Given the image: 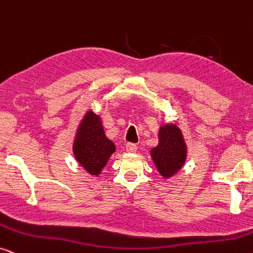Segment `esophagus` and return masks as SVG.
Segmentation results:
<instances>
[{"label": "esophagus", "mask_w": 253, "mask_h": 253, "mask_svg": "<svg viewBox=\"0 0 253 253\" xmlns=\"http://www.w3.org/2000/svg\"><path fill=\"white\" fill-rule=\"evenodd\" d=\"M126 149L127 152L133 153V152H136V151H137V145H136V144H133V143H127L126 145Z\"/></svg>", "instance_id": "1"}]
</instances>
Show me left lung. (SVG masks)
Masks as SVG:
<instances>
[{"label": "left lung", "mask_w": 253, "mask_h": 253, "mask_svg": "<svg viewBox=\"0 0 253 253\" xmlns=\"http://www.w3.org/2000/svg\"><path fill=\"white\" fill-rule=\"evenodd\" d=\"M153 162L165 178L181 169L186 159V145L176 126H164L159 130V144L151 150Z\"/></svg>", "instance_id": "obj_1"}]
</instances>
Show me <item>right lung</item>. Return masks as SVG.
<instances>
[{"mask_svg":"<svg viewBox=\"0 0 253 253\" xmlns=\"http://www.w3.org/2000/svg\"><path fill=\"white\" fill-rule=\"evenodd\" d=\"M73 150L78 162L93 175L101 172L115 151L114 143L104 134L100 117L93 111L87 113L79 126Z\"/></svg>","mask_w":253,"mask_h":253,"instance_id":"add662e5","label":"right lung"}]
</instances>
